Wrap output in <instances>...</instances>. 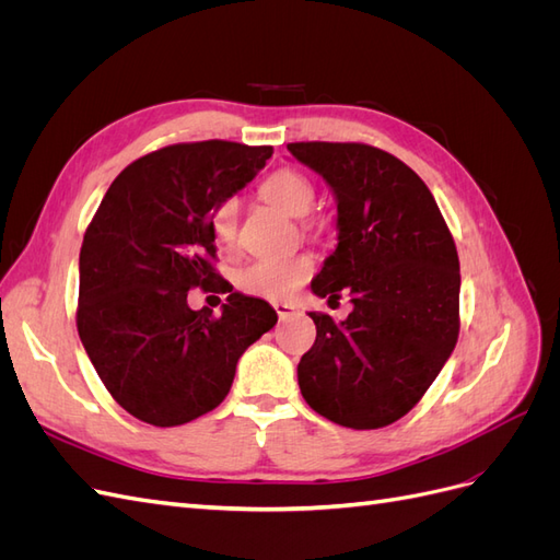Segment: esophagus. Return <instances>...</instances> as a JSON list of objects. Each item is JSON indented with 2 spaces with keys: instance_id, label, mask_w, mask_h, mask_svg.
<instances>
[{
  "instance_id": "34e87169",
  "label": "esophagus",
  "mask_w": 560,
  "mask_h": 560,
  "mask_svg": "<svg viewBox=\"0 0 560 560\" xmlns=\"http://www.w3.org/2000/svg\"><path fill=\"white\" fill-rule=\"evenodd\" d=\"M273 308H276L280 319H287V317H292L296 313V306H292V303H276Z\"/></svg>"
}]
</instances>
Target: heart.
<instances>
[{
	"label": "heart",
	"instance_id": "heart-1",
	"mask_svg": "<svg viewBox=\"0 0 560 560\" xmlns=\"http://www.w3.org/2000/svg\"><path fill=\"white\" fill-rule=\"evenodd\" d=\"M261 194L282 212L294 219L306 217L315 206V186L299 171H278L270 175ZM238 231V200L226 198L212 212V233L219 247H229ZM313 264L308 257H264L245 266L238 282L245 292L264 299H287L311 276Z\"/></svg>",
	"mask_w": 560,
	"mask_h": 560
}]
</instances>
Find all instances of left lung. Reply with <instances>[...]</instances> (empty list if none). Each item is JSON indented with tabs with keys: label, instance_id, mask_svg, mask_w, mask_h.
Wrapping results in <instances>:
<instances>
[{
	"label": "left lung",
	"instance_id": "1",
	"mask_svg": "<svg viewBox=\"0 0 560 560\" xmlns=\"http://www.w3.org/2000/svg\"><path fill=\"white\" fill-rule=\"evenodd\" d=\"M290 154L329 184L338 245L313 294L350 296L317 336L299 387L336 425L378 430L409 413L451 358L460 331V261L436 200L409 165L358 142H292Z\"/></svg>",
	"mask_w": 560,
	"mask_h": 560
}]
</instances>
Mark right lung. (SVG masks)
Masks as SVG:
<instances>
[{"instance_id":"obj_1","label":"right lung","mask_w":560,"mask_h":560,"mask_svg":"<svg viewBox=\"0 0 560 560\" xmlns=\"http://www.w3.org/2000/svg\"><path fill=\"white\" fill-rule=\"evenodd\" d=\"M270 154L224 140L151 151L112 182L83 235L79 338L109 395L149 425H184L222 404L241 354L278 322L212 268V212ZM191 285L226 291L223 315L191 312Z\"/></svg>"}]
</instances>
